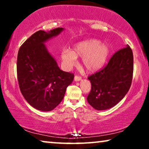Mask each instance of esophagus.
I'll use <instances>...</instances> for the list:
<instances>
[{"mask_svg": "<svg viewBox=\"0 0 149 149\" xmlns=\"http://www.w3.org/2000/svg\"><path fill=\"white\" fill-rule=\"evenodd\" d=\"M81 77H79V76H75L74 77V81H81Z\"/></svg>", "mask_w": 149, "mask_h": 149, "instance_id": "1", "label": "esophagus"}]
</instances>
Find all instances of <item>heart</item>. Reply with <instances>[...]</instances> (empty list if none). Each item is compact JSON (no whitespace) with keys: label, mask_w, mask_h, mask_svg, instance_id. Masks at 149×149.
<instances>
[{"label":"heart","mask_w":149,"mask_h":149,"mask_svg":"<svg viewBox=\"0 0 149 149\" xmlns=\"http://www.w3.org/2000/svg\"><path fill=\"white\" fill-rule=\"evenodd\" d=\"M109 46L98 39L91 38L74 45L72 49H64L61 54L63 64L67 68L77 64V58H82V64L89 72H97L102 69L109 59Z\"/></svg>","instance_id":"heart-1"}]
</instances>
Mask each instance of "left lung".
Returning <instances> with one entry per match:
<instances>
[{"mask_svg": "<svg viewBox=\"0 0 149 149\" xmlns=\"http://www.w3.org/2000/svg\"><path fill=\"white\" fill-rule=\"evenodd\" d=\"M133 70V53L127 45L116 52L102 70L88 77L91 85L88 103L97 111L115 107L129 91Z\"/></svg>", "mask_w": 149, "mask_h": 149, "instance_id": "1", "label": "left lung"}]
</instances>
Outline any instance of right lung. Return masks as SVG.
<instances>
[{
  "label": "right lung",
  "instance_id": "right-lung-1",
  "mask_svg": "<svg viewBox=\"0 0 149 149\" xmlns=\"http://www.w3.org/2000/svg\"><path fill=\"white\" fill-rule=\"evenodd\" d=\"M64 30L58 28L49 32H36L18 52L17 74L20 91L28 104L39 111L54 109L74 79L72 73L60 70L45 45Z\"/></svg>",
  "mask_w": 149,
  "mask_h": 149
}]
</instances>
